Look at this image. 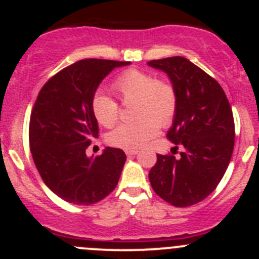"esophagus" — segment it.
I'll list each match as a JSON object with an SVG mask.
<instances>
[{"instance_id": "esophagus-1", "label": "esophagus", "mask_w": 259, "mask_h": 259, "mask_svg": "<svg viewBox=\"0 0 259 259\" xmlns=\"http://www.w3.org/2000/svg\"><path fill=\"white\" fill-rule=\"evenodd\" d=\"M125 154H126L127 156L137 155V154H138V150H126V151H125Z\"/></svg>"}]
</instances>
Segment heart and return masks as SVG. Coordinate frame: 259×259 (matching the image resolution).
<instances>
[{
	"mask_svg": "<svg viewBox=\"0 0 259 259\" xmlns=\"http://www.w3.org/2000/svg\"><path fill=\"white\" fill-rule=\"evenodd\" d=\"M113 90L124 104L137 101L135 122L117 126L109 135L110 144L125 150H138L159 133V124L168 126L176 117L178 95L170 82L155 79L149 72L129 69L113 82ZM94 116L99 124L111 127L119 121L120 106L114 99L98 93L93 99Z\"/></svg>",
	"mask_w": 259,
	"mask_h": 259,
	"instance_id": "1",
	"label": "heart"
}]
</instances>
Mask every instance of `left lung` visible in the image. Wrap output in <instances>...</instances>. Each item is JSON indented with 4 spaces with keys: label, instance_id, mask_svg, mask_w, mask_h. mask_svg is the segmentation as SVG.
Returning a JSON list of instances; mask_svg holds the SVG:
<instances>
[{
    "label": "left lung",
    "instance_id": "1",
    "mask_svg": "<svg viewBox=\"0 0 259 259\" xmlns=\"http://www.w3.org/2000/svg\"><path fill=\"white\" fill-rule=\"evenodd\" d=\"M149 66L166 72L178 95L173 126L166 138L182 146L179 158L156 155L149 171L154 192L174 207H189L217 188L234 148V119L222 86L182 56L151 60Z\"/></svg>",
    "mask_w": 259,
    "mask_h": 259
}]
</instances>
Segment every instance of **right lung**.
<instances>
[{
	"label": "right lung",
	"mask_w": 259,
	"mask_h": 259,
	"mask_svg": "<svg viewBox=\"0 0 259 259\" xmlns=\"http://www.w3.org/2000/svg\"><path fill=\"white\" fill-rule=\"evenodd\" d=\"M127 61L80 60L50 79L38 93L30 117L33 161L45 184L66 202L90 205L115 189L126 155L105 148L89 158L86 149L99 134L94 95L104 77Z\"/></svg>",
	"instance_id": "right-lung-1"
}]
</instances>
